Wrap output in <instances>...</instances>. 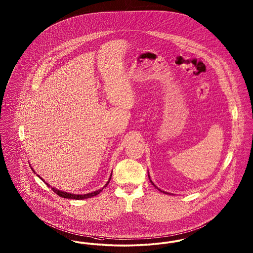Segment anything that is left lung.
I'll use <instances>...</instances> for the list:
<instances>
[{"label": "left lung", "instance_id": "obj_1", "mask_svg": "<svg viewBox=\"0 0 253 253\" xmlns=\"http://www.w3.org/2000/svg\"><path fill=\"white\" fill-rule=\"evenodd\" d=\"M149 179H150V181H151V182H152V185H153V186H154V187H155V188H157V189H158V190H159V191H160V192L165 193V194H169V193L165 192V191H163V190H161V189H160V188H158V187H157V186H156V185H155V184H154V183H153V182H152V180H151V177H150V174H149Z\"/></svg>", "mask_w": 253, "mask_h": 253}]
</instances>
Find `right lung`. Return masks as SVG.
Returning <instances> with one entry per match:
<instances>
[{"instance_id": "right-lung-1", "label": "right lung", "mask_w": 253, "mask_h": 253, "mask_svg": "<svg viewBox=\"0 0 253 253\" xmlns=\"http://www.w3.org/2000/svg\"><path fill=\"white\" fill-rule=\"evenodd\" d=\"M32 170L35 172V174H37L36 171H35L33 169H32ZM37 176H38V177H40V179H41L43 182H45V183H46L48 186H50L51 189H52V191H54V192L56 193V194H57L59 197H61V198H64V199H71V200H84V199L92 198V197H94V196H97L98 194H100V193L102 191V189H103L104 187H106V186H107V184H108L109 182H110V180H111L112 174L110 175V178H109L108 182L105 183V185H104V186H103L101 189L96 190V191H93V192L87 193V194H84V195H79V194H78V195H76V194H71V193L65 192V191H61V190H58V189H56V188H54V187L51 186V185H50L48 182H45V181H44V179H42L40 175H38V174H37Z\"/></svg>"}]
</instances>
